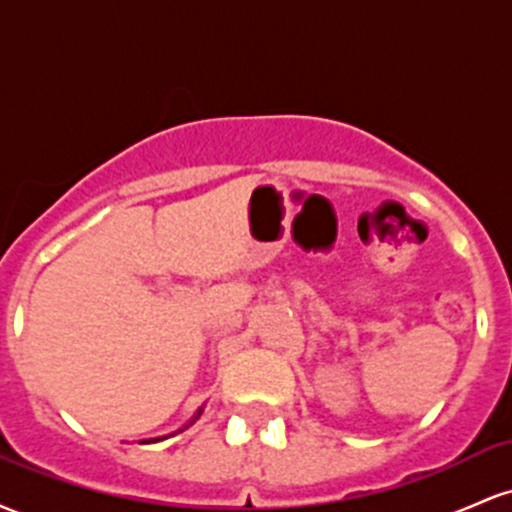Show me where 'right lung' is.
<instances>
[{"instance_id": "obj_1", "label": "right lung", "mask_w": 512, "mask_h": 512, "mask_svg": "<svg viewBox=\"0 0 512 512\" xmlns=\"http://www.w3.org/2000/svg\"><path fill=\"white\" fill-rule=\"evenodd\" d=\"M199 414H202V409L197 411V416H195V419H199ZM195 419H192V421H195ZM156 440H158V438H156ZM142 443H149V440H142Z\"/></svg>"}]
</instances>
